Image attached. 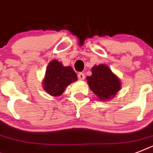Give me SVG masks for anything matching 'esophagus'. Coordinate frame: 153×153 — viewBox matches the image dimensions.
<instances>
[{
  "mask_svg": "<svg viewBox=\"0 0 153 153\" xmlns=\"http://www.w3.org/2000/svg\"><path fill=\"white\" fill-rule=\"evenodd\" d=\"M78 78H79L80 80H84L85 79V74H83V73H79L78 74Z\"/></svg>",
  "mask_w": 153,
  "mask_h": 153,
  "instance_id": "obj_1",
  "label": "esophagus"
}]
</instances>
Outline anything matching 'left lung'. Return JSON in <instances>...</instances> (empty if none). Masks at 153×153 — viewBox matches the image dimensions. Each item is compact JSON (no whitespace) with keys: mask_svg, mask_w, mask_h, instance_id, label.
<instances>
[{"mask_svg":"<svg viewBox=\"0 0 153 153\" xmlns=\"http://www.w3.org/2000/svg\"><path fill=\"white\" fill-rule=\"evenodd\" d=\"M92 75L86 80L90 88L100 100L113 98L121 89V82L106 65L94 66L91 69Z\"/></svg>","mask_w":153,"mask_h":153,"instance_id":"obj_1","label":"left lung"}]
</instances>
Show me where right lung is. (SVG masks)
I'll return each mask as SVG.
<instances>
[{
	"label": "right lung",
	"instance_id": "1",
	"mask_svg": "<svg viewBox=\"0 0 153 153\" xmlns=\"http://www.w3.org/2000/svg\"><path fill=\"white\" fill-rule=\"evenodd\" d=\"M77 80V74L72 67H63L62 62L54 59L47 67L43 81L44 90L50 95L57 97L64 92L68 85Z\"/></svg>",
	"mask_w": 153,
	"mask_h": 153
}]
</instances>
